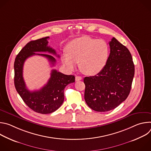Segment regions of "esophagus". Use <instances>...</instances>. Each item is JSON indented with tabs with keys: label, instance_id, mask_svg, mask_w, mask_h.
Masks as SVG:
<instances>
[{
	"label": "esophagus",
	"instance_id": "esophagus-1",
	"mask_svg": "<svg viewBox=\"0 0 151 151\" xmlns=\"http://www.w3.org/2000/svg\"><path fill=\"white\" fill-rule=\"evenodd\" d=\"M82 77H81V76H75V81H81V80H82Z\"/></svg>",
	"mask_w": 151,
	"mask_h": 151
}]
</instances>
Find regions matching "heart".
I'll return each mask as SVG.
<instances>
[{
	"label": "heart",
	"mask_w": 151,
	"mask_h": 151,
	"mask_svg": "<svg viewBox=\"0 0 151 151\" xmlns=\"http://www.w3.org/2000/svg\"><path fill=\"white\" fill-rule=\"evenodd\" d=\"M109 55V46L105 40L83 36L69 43L61 60L69 70H73L79 63L83 73L93 75L104 69Z\"/></svg>",
	"instance_id": "heart-1"
}]
</instances>
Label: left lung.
I'll list each match as a JSON object with an SVG mask.
<instances>
[{"instance_id":"8db88e82","label":"left lung","mask_w":151,"mask_h":151,"mask_svg":"<svg viewBox=\"0 0 151 151\" xmlns=\"http://www.w3.org/2000/svg\"><path fill=\"white\" fill-rule=\"evenodd\" d=\"M110 54L104 69L97 75L85 77V100L97 112L112 110L130 94L134 65L129 50L115 37L109 42Z\"/></svg>"}]
</instances>
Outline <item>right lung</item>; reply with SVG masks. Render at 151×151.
Wrapping results in <instances>:
<instances>
[{"instance_id": "1", "label": "right lung", "mask_w": 151, "mask_h": 151, "mask_svg": "<svg viewBox=\"0 0 151 151\" xmlns=\"http://www.w3.org/2000/svg\"><path fill=\"white\" fill-rule=\"evenodd\" d=\"M48 39L47 36L27 43L17 55L14 62V84L17 91L31 109L42 114H51L59 108L64 99V88L75 80L73 75H64L54 69L47 84L39 90L30 91L27 88L23 76L26 59L35 55H41L46 57L52 66L55 65L56 60L53 56L36 53L48 52L57 55L55 51L48 46Z\"/></svg>"}]
</instances>
